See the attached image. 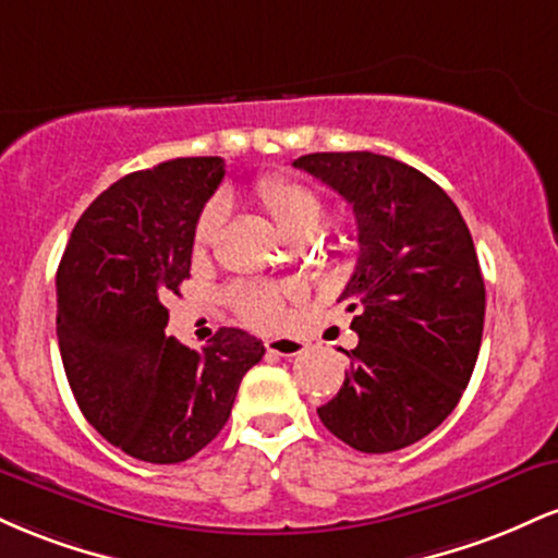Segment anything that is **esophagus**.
Returning a JSON list of instances; mask_svg holds the SVG:
<instances>
[{
	"label": "esophagus",
	"instance_id": "esophagus-1",
	"mask_svg": "<svg viewBox=\"0 0 558 558\" xmlns=\"http://www.w3.org/2000/svg\"><path fill=\"white\" fill-rule=\"evenodd\" d=\"M265 345L270 354L278 356H299L306 351V343L299 341V338H267Z\"/></svg>",
	"mask_w": 558,
	"mask_h": 558
}]
</instances>
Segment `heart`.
Listing matches in <instances>:
<instances>
[{"label":"heart","instance_id":"1","mask_svg":"<svg viewBox=\"0 0 558 558\" xmlns=\"http://www.w3.org/2000/svg\"><path fill=\"white\" fill-rule=\"evenodd\" d=\"M254 202L265 209L278 233L288 241H310L323 226V198L312 185L283 172H270V175L257 178L252 189ZM220 226V207L209 204L198 217L194 230L196 248L209 246ZM230 310L239 315L243 323L259 330L278 328L286 319V304L296 299V291L283 283H267V280H241V283L228 288Z\"/></svg>","mask_w":558,"mask_h":558}]
</instances>
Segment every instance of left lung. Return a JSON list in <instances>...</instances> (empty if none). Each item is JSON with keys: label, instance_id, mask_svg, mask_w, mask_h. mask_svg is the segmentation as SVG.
<instances>
[{"label": "left lung", "instance_id": "left-lung-1", "mask_svg": "<svg viewBox=\"0 0 558 558\" xmlns=\"http://www.w3.org/2000/svg\"><path fill=\"white\" fill-rule=\"evenodd\" d=\"M354 207L360 259L338 301L360 336L341 390L317 409L343 444L388 453L417 444L462 399L475 369L485 283L462 213L420 170L373 151L293 159Z\"/></svg>", "mask_w": 558, "mask_h": 558}]
</instances>
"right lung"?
<instances>
[{
	"label": "right lung",
	"instance_id": "1",
	"mask_svg": "<svg viewBox=\"0 0 558 558\" xmlns=\"http://www.w3.org/2000/svg\"><path fill=\"white\" fill-rule=\"evenodd\" d=\"M226 175L220 157H183L120 178L75 222L57 270V341L83 417L128 457L178 464L226 427L265 345L220 328L189 349L168 306L189 278L194 230Z\"/></svg>",
	"mask_w": 558,
	"mask_h": 558
}]
</instances>
